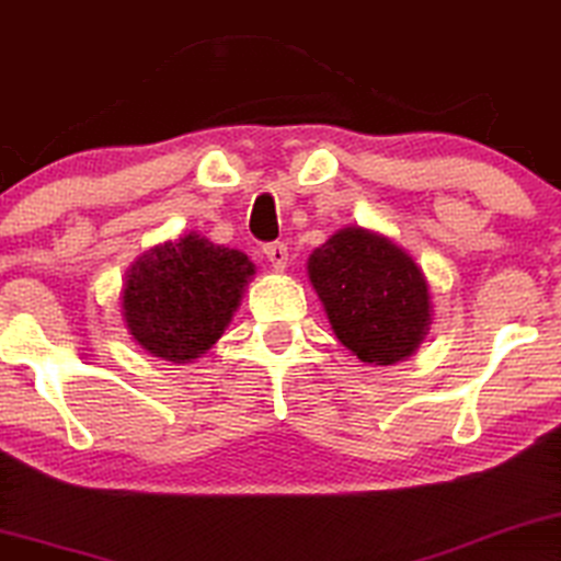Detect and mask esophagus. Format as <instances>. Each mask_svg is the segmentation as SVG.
Segmentation results:
<instances>
[{"label": "esophagus", "mask_w": 561, "mask_h": 561, "mask_svg": "<svg viewBox=\"0 0 561 561\" xmlns=\"http://www.w3.org/2000/svg\"><path fill=\"white\" fill-rule=\"evenodd\" d=\"M264 256L272 261L274 268H285L287 261H289V251L287 245L282 241H274V243H266L264 245Z\"/></svg>", "instance_id": "esophagus-1"}]
</instances>
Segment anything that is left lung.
<instances>
[{"label":"left lung","mask_w":561,"mask_h":561,"mask_svg":"<svg viewBox=\"0 0 561 561\" xmlns=\"http://www.w3.org/2000/svg\"><path fill=\"white\" fill-rule=\"evenodd\" d=\"M312 287L333 333L367 364L413 354L431 325L423 272L405 251L364 228H343L312 251Z\"/></svg>","instance_id":"left-lung-1"}]
</instances>
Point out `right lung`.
Segmentation results:
<instances>
[{
    "mask_svg": "<svg viewBox=\"0 0 561 561\" xmlns=\"http://www.w3.org/2000/svg\"><path fill=\"white\" fill-rule=\"evenodd\" d=\"M251 274L245 253L197 233L163 243L130 268L125 323L148 354L184 364L220 339Z\"/></svg>",
    "mask_w": 561,
    "mask_h": 561,
    "instance_id": "obj_1",
    "label": "right lung"
}]
</instances>
